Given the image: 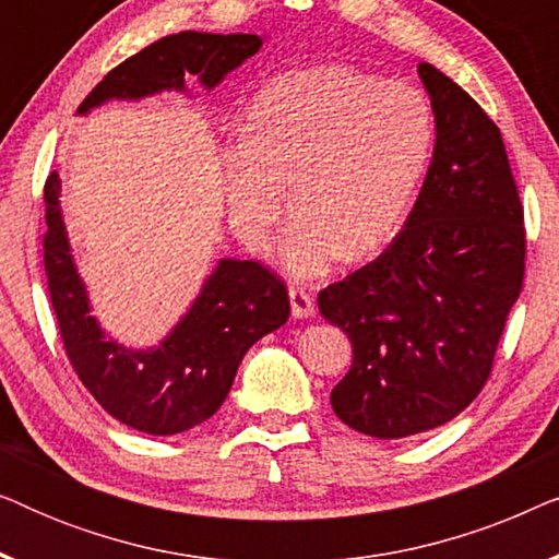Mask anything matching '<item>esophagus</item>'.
<instances>
[{
  "instance_id": "1",
  "label": "esophagus",
  "mask_w": 559,
  "mask_h": 559,
  "mask_svg": "<svg viewBox=\"0 0 559 559\" xmlns=\"http://www.w3.org/2000/svg\"><path fill=\"white\" fill-rule=\"evenodd\" d=\"M289 305H293V318L295 320L316 316V302H312V297L300 287L289 289Z\"/></svg>"
}]
</instances>
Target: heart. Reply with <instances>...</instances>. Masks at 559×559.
Segmentation results:
<instances>
[{"label": "heart", "mask_w": 559, "mask_h": 559, "mask_svg": "<svg viewBox=\"0 0 559 559\" xmlns=\"http://www.w3.org/2000/svg\"><path fill=\"white\" fill-rule=\"evenodd\" d=\"M435 114L423 91L323 66L289 71L259 91L243 142L224 155L228 211L262 247L285 213L287 270L320 274L333 259L364 262L400 231L430 165Z\"/></svg>", "instance_id": "heart-1"}]
</instances>
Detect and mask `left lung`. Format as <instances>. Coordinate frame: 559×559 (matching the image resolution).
I'll return each instance as SVG.
<instances>
[{
	"label": "left lung",
	"instance_id": "8db88e82",
	"mask_svg": "<svg viewBox=\"0 0 559 559\" xmlns=\"http://www.w3.org/2000/svg\"><path fill=\"white\" fill-rule=\"evenodd\" d=\"M438 124L432 165L407 224L318 308L354 343L333 412L381 440L440 427L491 377L524 287V205L501 129L445 73L419 63Z\"/></svg>",
	"mask_w": 559,
	"mask_h": 559
}]
</instances>
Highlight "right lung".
I'll return each mask as SVG.
<instances>
[{
  "label": "right lung",
  "mask_w": 559,
  "mask_h": 559,
  "mask_svg": "<svg viewBox=\"0 0 559 559\" xmlns=\"http://www.w3.org/2000/svg\"><path fill=\"white\" fill-rule=\"evenodd\" d=\"M262 48L259 35H165L111 68L83 98L79 114L109 98H140L182 88L193 73L213 88ZM48 228L45 277L63 350L81 384L121 425L147 435H175L205 423L224 404L247 350L289 318L287 285L259 262L224 259L182 323L155 350H127L106 341L88 316L58 211V173L45 180Z\"/></svg>",
  "instance_id": "1"
}]
</instances>
